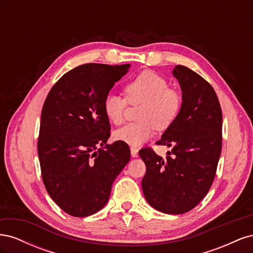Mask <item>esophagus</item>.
Returning a JSON list of instances; mask_svg holds the SVG:
<instances>
[{
	"label": "esophagus",
	"instance_id": "esophagus-1",
	"mask_svg": "<svg viewBox=\"0 0 253 253\" xmlns=\"http://www.w3.org/2000/svg\"><path fill=\"white\" fill-rule=\"evenodd\" d=\"M131 155H132V157H137V156H138V149L132 147L131 148Z\"/></svg>",
	"mask_w": 253,
	"mask_h": 253
}]
</instances>
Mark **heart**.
Returning a JSON list of instances; mask_svg holds the SVG:
<instances>
[{"mask_svg":"<svg viewBox=\"0 0 253 253\" xmlns=\"http://www.w3.org/2000/svg\"><path fill=\"white\" fill-rule=\"evenodd\" d=\"M126 97L109 93L103 100L105 116L114 125L125 120L127 103H141L137 117L140 121L127 124L116 129L115 139L131 147H139L159 131L169 128L179 116L181 96L169 87L168 81L153 71H143L129 80L125 86Z\"/></svg>","mask_w":253,"mask_h":253,"instance_id":"1","label":"heart"}]
</instances>
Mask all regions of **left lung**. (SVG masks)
Instances as JSON below:
<instances>
[{"instance_id":"1","label":"left lung","mask_w":253,"mask_h":253,"mask_svg":"<svg viewBox=\"0 0 253 253\" xmlns=\"http://www.w3.org/2000/svg\"><path fill=\"white\" fill-rule=\"evenodd\" d=\"M174 77L182 91L179 116L157 145L172 148L164 159L152 148L139 156L147 171L141 186L153 208L167 214L192 210L209 192L221 152L223 115L215 90L202 76L176 65Z\"/></svg>"}]
</instances>
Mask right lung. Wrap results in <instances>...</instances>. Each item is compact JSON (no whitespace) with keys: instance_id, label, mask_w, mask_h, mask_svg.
<instances>
[{"instance_id":"add662e5","label":"right lung","mask_w":253,"mask_h":253,"mask_svg":"<svg viewBox=\"0 0 253 253\" xmlns=\"http://www.w3.org/2000/svg\"><path fill=\"white\" fill-rule=\"evenodd\" d=\"M128 67H75L45 99L38 138L42 179L51 200L72 216L85 217L102 209L131 158L126 143L106 144L111 126L103 111L105 96Z\"/></svg>"}]
</instances>
